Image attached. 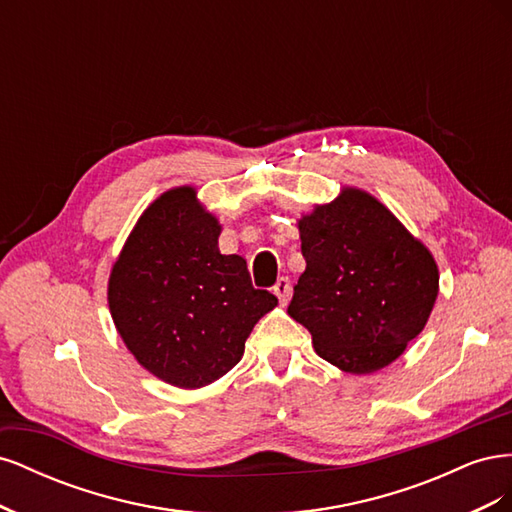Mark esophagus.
Listing matches in <instances>:
<instances>
[{
	"label": "esophagus",
	"mask_w": 512,
	"mask_h": 512,
	"mask_svg": "<svg viewBox=\"0 0 512 512\" xmlns=\"http://www.w3.org/2000/svg\"><path fill=\"white\" fill-rule=\"evenodd\" d=\"M273 292H275V297L280 299V303L286 305L288 299H290V294H292V284H290L288 277H280V280H277L275 286H273Z\"/></svg>",
	"instance_id": "1"
}]
</instances>
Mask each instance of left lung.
Listing matches in <instances>:
<instances>
[{
	"mask_svg": "<svg viewBox=\"0 0 512 512\" xmlns=\"http://www.w3.org/2000/svg\"><path fill=\"white\" fill-rule=\"evenodd\" d=\"M305 271L288 314L324 361L371 374L423 331L438 297L427 247L374 196L346 188L299 222Z\"/></svg>",
	"mask_w": 512,
	"mask_h": 512,
	"instance_id": "8db88e82",
	"label": "left lung"
}]
</instances>
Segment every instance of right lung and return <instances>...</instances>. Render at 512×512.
I'll return each instance as SVG.
<instances>
[{"instance_id": "add662e5", "label": "right lung", "mask_w": 512, "mask_h": 512, "mask_svg": "<svg viewBox=\"0 0 512 512\" xmlns=\"http://www.w3.org/2000/svg\"><path fill=\"white\" fill-rule=\"evenodd\" d=\"M220 224L192 188L162 194L136 222L108 280V307L136 361L200 389L235 367L254 324L277 305L245 260L220 254Z\"/></svg>"}]
</instances>
